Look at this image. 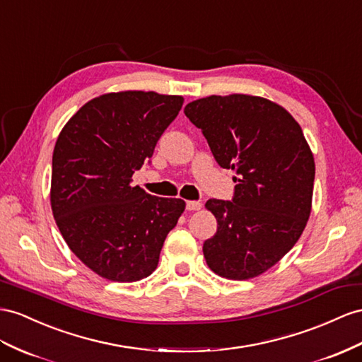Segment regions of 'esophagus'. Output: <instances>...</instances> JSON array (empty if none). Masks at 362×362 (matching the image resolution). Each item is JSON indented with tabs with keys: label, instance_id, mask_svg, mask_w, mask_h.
I'll return each instance as SVG.
<instances>
[{
	"label": "esophagus",
	"instance_id": "obj_1",
	"mask_svg": "<svg viewBox=\"0 0 362 362\" xmlns=\"http://www.w3.org/2000/svg\"><path fill=\"white\" fill-rule=\"evenodd\" d=\"M187 209L188 211H199L202 209V203L200 202H187Z\"/></svg>",
	"mask_w": 362,
	"mask_h": 362
}]
</instances>
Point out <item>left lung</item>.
I'll return each mask as SVG.
<instances>
[{
    "mask_svg": "<svg viewBox=\"0 0 362 362\" xmlns=\"http://www.w3.org/2000/svg\"><path fill=\"white\" fill-rule=\"evenodd\" d=\"M185 115L237 174L233 202L205 205L217 218L203 243L206 264L228 280L258 276L291 251L310 216L315 162L303 129L281 105L251 95L202 98Z\"/></svg>",
    "mask_w": 362,
    "mask_h": 362,
    "instance_id": "1",
    "label": "left lung"
}]
</instances>
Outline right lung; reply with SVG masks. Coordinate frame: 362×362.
Returning <instances> with one entry per match:
<instances>
[{
	"instance_id": "right-lung-1",
	"label": "right lung",
	"mask_w": 362,
	"mask_h": 362,
	"mask_svg": "<svg viewBox=\"0 0 362 362\" xmlns=\"http://www.w3.org/2000/svg\"><path fill=\"white\" fill-rule=\"evenodd\" d=\"M182 105V96L154 91L107 93L82 105L58 136L53 217L71 252L102 278L132 283L151 275L185 211L182 199L132 187Z\"/></svg>"
}]
</instances>
